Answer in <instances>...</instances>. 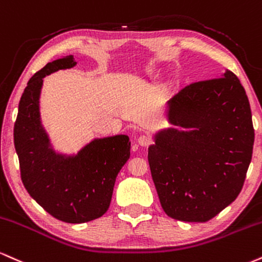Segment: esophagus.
I'll return each mask as SVG.
<instances>
[{
    "label": "esophagus",
    "mask_w": 262,
    "mask_h": 262,
    "mask_svg": "<svg viewBox=\"0 0 262 262\" xmlns=\"http://www.w3.org/2000/svg\"><path fill=\"white\" fill-rule=\"evenodd\" d=\"M137 142L140 146L146 147V146H148V144L152 143V137L148 136V135H141V136L138 137Z\"/></svg>",
    "instance_id": "obj_1"
}]
</instances>
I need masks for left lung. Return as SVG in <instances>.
<instances>
[{"label":"left lung","mask_w":262,"mask_h":262,"mask_svg":"<svg viewBox=\"0 0 262 262\" xmlns=\"http://www.w3.org/2000/svg\"><path fill=\"white\" fill-rule=\"evenodd\" d=\"M169 121L185 128L156 135L148 163L169 217L207 222L238 198L254 146L248 95L232 71L193 82L168 101Z\"/></svg>","instance_id":"1"}]
</instances>
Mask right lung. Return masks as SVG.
Segmentation results:
<instances>
[{"instance_id": "1", "label": "right lung", "mask_w": 262, "mask_h": 262, "mask_svg": "<svg viewBox=\"0 0 262 262\" xmlns=\"http://www.w3.org/2000/svg\"><path fill=\"white\" fill-rule=\"evenodd\" d=\"M76 63L73 56L57 58L29 79L13 130L24 187L48 213L66 223L89 222L105 213L131 147L128 136L116 135L94 138L76 156L58 155L51 148L39 112L42 78Z\"/></svg>"}]
</instances>
